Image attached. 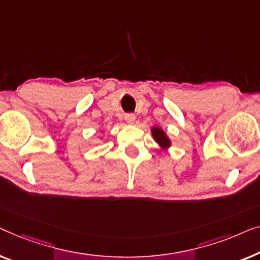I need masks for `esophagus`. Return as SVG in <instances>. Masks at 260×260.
<instances>
[{
  "mask_svg": "<svg viewBox=\"0 0 260 260\" xmlns=\"http://www.w3.org/2000/svg\"><path fill=\"white\" fill-rule=\"evenodd\" d=\"M125 120H126L127 123H133L135 121V115L132 114V113H129V114H126Z\"/></svg>",
  "mask_w": 260,
  "mask_h": 260,
  "instance_id": "34e87169",
  "label": "esophagus"
}]
</instances>
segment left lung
Segmentation results:
<instances>
[{
    "instance_id": "obj_1",
    "label": "left lung",
    "mask_w": 260,
    "mask_h": 260,
    "mask_svg": "<svg viewBox=\"0 0 260 260\" xmlns=\"http://www.w3.org/2000/svg\"><path fill=\"white\" fill-rule=\"evenodd\" d=\"M152 134H153V137H154L155 141L158 142V144L161 146L162 148H166L171 145L170 140H168V138L166 137L165 132H164L161 128H158V127H153Z\"/></svg>"
}]
</instances>
